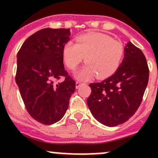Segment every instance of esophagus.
Listing matches in <instances>:
<instances>
[{
    "instance_id": "1",
    "label": "esophagus",
    "mask_w": 158,
    "mask_h": 158,
    "mask_svg": "<svg viewBox=\"0 0 158 158\" xmlns=\"http://www.w3.org/2000/svg\"><path fill=\"white\" fill-rule=\"evenodd\" d=\"M81 85H82V83H81V82H76V89H79V87H80Z\"/></svg>"
}]
</instances>
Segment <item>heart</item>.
I'll list each match as a JSON object with an SVG mask.
<instances>
[{"label":"heart","instance_id":"obj_1","mask_svg":"<svg viewBox=\"0 0 158 158\" xmlns=\"http://www.w3.org/2000/svg\"><path fill=\"white\" fill-rule=\"evenodd\" d=\"M124 46L120 41L102 33H89L69 41L63 47V56L69 69H75L85 60L87 64L77 71L76 77L87 80L97 75L98 79L111 76L122 63Z\"/></svg>","mask_w":158,"mask_h":158}]
</instances>
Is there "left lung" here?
Listing matches in <instances>:
<instances>
[{
  "instance_id": "left-lung-1",
  "label": "left lung",
  "mask_w": 158,
  "mask_h": 158,
  "mask_svg": "<svg viewBox=\"0 0 158 158\" xmlns=\"http://www.w3.org/2000/svg\"><path fill=\"white\" fill-rule=\"evenodd\" d=\"M124 52L122 63L112 76L89 84V110L97 121L109 127L124 123L136 112L148 85L149 69L142 51L128 42Z\"/></svg>"
}]
</instances>
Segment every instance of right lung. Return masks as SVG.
<instances>
[{
	"instance_id": "1",
	"label": "right lung",
	"mask_w": 158,
	"mask_h": 158,
	"mask_svg": "<svg viewBox=\"0 0 158 158\" xmlns=\"http://www.w3.org/2000/svg\"><path fill=\"white\" fill-rule=\"evenodd\" d=\"M69 36V29L45 28L29 36L17 52L16 83L28 113L44 125L64 116L76 89L63 65V49ZM61 77L64 79L58 82Z\"/></svg>"
}]
</instances>
